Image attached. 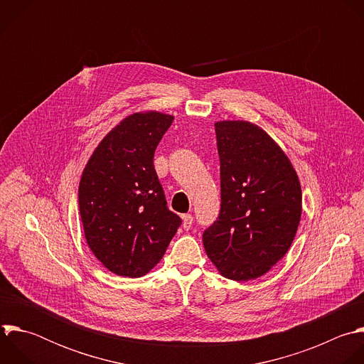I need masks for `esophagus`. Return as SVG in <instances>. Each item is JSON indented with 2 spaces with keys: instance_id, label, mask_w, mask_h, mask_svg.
<instances>
[{
  "instance_id": "1",
  "label": "esophagus",
  "mask_w": 364,
  "mask_h": 364,
  "mask_svg": "<svg viewBox=\"0 0 364 364\" xmlns=\"http://www.w3.org/2000/svg\"><path fill=\"white\" fill-rule=\"evenodd\" d=\"M182 221H183V230H191V227H192V224H193V216L191 215V213H185V215H182Z\"/></svg>"
}]
</instances>
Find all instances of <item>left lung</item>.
I'll return each instance as SVG.
<instances>
[{
  "label": "left lung",
  "mask_w": 364,
  "mask_h": 364,
  "mask_svg": "<svg viewBox=\"0 0 364 364\" xmlns=\"http://www.w3.org/2000/svg\"><path fill=\"white\" fill-rule=\"evenodd\" d=\"M221 164V210L202 235L206 255L225 278L255 279L291 247L301 218L296 169L259 126L215 123Z\"/></svg>",
  "instance_id": "left-lung-1"
}]
</instances>
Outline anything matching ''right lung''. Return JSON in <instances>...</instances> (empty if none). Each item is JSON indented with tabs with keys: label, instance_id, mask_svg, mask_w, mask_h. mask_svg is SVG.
Here are the masks:
<instances>
[{
	"label": "right lung",
	"instance_id": "1",
	"mask_svg": "<svg viewBox=\"0 0 364 364\" xmlns=\"http://www.w3.org/2000/svg\"><path fill=\"white\" fill-rule=\"evenodd\" d=\"M173 116L139 112L99 143L79 185L85 237L113 274L141 277L164 257L182 224L168 209L154 155Z\"/></svg>",
	"mask_w": 364,
	"mask_h": 364
}]
</instances>
